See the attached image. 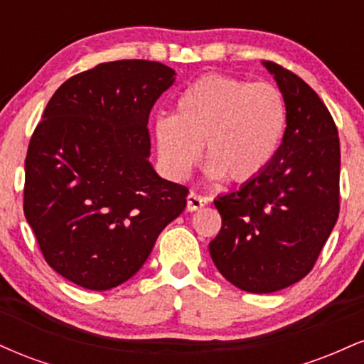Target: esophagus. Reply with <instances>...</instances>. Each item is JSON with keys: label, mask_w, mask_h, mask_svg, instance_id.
<instances>
[{"label": "esophagus", "mask_w": 364, "mask_h": 364, "mask_svg": "<svg viewBox=\"0 0 364 364\" xmlns=\"http://www.w3.org/2000/svg\"><path fill=\"white\" fill-rule=\"evenodd\" d=\"M207 203H208V196L198 195V193H195V191H190V195L186 196V210L188 212L198 210V208L205 207Z\"/></svg>", "instance_id": "34e87169"}]
</instances>
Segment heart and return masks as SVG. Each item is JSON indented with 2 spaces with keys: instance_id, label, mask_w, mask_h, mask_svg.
I'll list each match as a JSON object with an SVG mask.
<instances>
[{
  "instance_id": "obj_1",
  "label": "heart",
  "mask_w": 364,
  "mask_h": 364,
  "mask_svg": "<svg viewBox=\"0 0 364 364\" xmlns=\"http://www.w3.org/2000/svg\"><path fill=\"white\" fill-rule=\"evenodd\" d=\"M286 127V99L272 83L207 75L178 95L173 116L156 119L154 139L173 179L190 176L203 144L208 178L243 183L272 162Z\"/></svg>"
}]
</instances>
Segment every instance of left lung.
<instances>
[{
    "mask_svg": "<svg viewBox=\"0 0 364 364\" xmlns=\"http://www.w3.org/2000/svg\"><path fill=\"white\" fill-rule=\"evenodd\" d=\"M287 106L286 135L269 166L237 190L217 196L223 217L208 245L217 270L246 292L281 291L306 275L339 217L341 145L316 92L272 61Z\"/></svg>",
    "mask_w": 364,
    "mask_h": 364,
    "instance_id": "obj_1",
    "label": "left lung"
}]
</instances>
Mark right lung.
I'll return each mask as SVG.
<instances>
[{"label":"right lung","instance_id":"obj_1","mask_svg":"<svg viewBox=\"0 0 364 364\" xmlns=\"http://www.w3.org/2000/svg\"><path fill=\"white\" fill-rule=\"evenodd\" d=\"M174 75L157 61L101 63L54 92L32 135L25 219L49 267L77 286L127 282L185 210L188 188L149 161L150 109Z\"/></svg>","mask_w":364,"mask_h":364}]
</instances>
